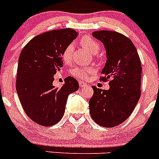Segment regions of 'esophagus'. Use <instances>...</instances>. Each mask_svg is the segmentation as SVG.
<instances>
[{
  "label": "esophagus",
  "instance_id": "esophagus-1",
  "mask_svg": "<svg viewBox=\"0 0 159 159\" xmlns=\"http://www.w3.org/2000/svg\"><path fill=\"white\" fill-rule=\"evenodd\" d=\"M87 86H88V84H85V83H84V82H80V87L81 88H85V87H87Z\"/></svg>",
  "mask_w": 159,
  "mask_h": 159
}]
</instances>
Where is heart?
I'll use <instances>...</instances> for the list:
<instances>
[{"label":"heart","instance_id":"b5f03b06","mask_svg":"<svg viewBox=\"0 0 159 159\" xmlns=\"http://www.w3.org/2000/svg\"><path fill=\"white\" fill-rule=\"evenodd\" d=\"M81 45L86 48L92 54H97L99 51V44L98 42L92 39L89 36H83L80 40ZM74 50L73 43H70L63 52L62 59L66 64H71L72 61V54ZM92 72V69L90 67H75L71 71V74L75 78L80 80H87L89 76L90 73Z\"/></svg>","mask_w":159,"mask_h":159}]
</instances>
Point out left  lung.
I'll use <instances>...</instances> for the list:
<instances>
[{
    "label": "left lung",
    "mask_w": 159,
    "mask_h": 159,
    "mask_svg": "<svg viewBox=\"0 0 159 159\" xmlns=\"http://www.w3.org/2000/svg\"><path fill=\"white\" fill-rule=\"evenodd\" d=\"M92 36L100 40L107 52V60L100 81L109 80L110 88L92 86L94 94L89 110L99 126L113 127L127 120L141 95L142 65L134 43L128 37L115 31H95Z\"/></svg>",
    "instance_id": "left-lung-1"
}]
</instances>
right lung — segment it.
I'll return each mask as SVG.
<instances>
[{"label":"right lung","instance_id":"1","mask_svg":"<svg viewBox=\"0 0 159 159\" xmlns=\"http://www.w3.org/2000/svg\"><path fill=\"white\" fill-rule=\"evenodd\" d=\"M77 36L71 29L43 32L32 38L20 54L16 92L26 115L37 124L51 127L60 122L67 97L79 89V83L71 76L60 88L52 85L54 75L63 67V52Z\"/></svg>","mask_w":159,"mask_h":159}]
</instances>
